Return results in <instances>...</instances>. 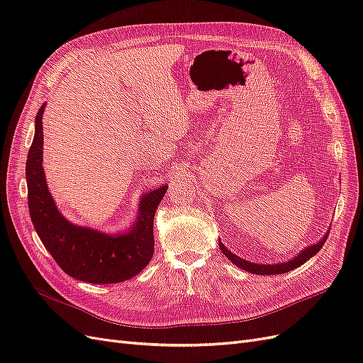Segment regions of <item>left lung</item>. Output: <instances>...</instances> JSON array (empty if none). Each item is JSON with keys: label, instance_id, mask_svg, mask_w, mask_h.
Wrapping results in <instances>:
<instances>
[{"label": "left lung", "instance_id": "1", "mask_svg": "<svg viewBox=\"0 0 363 363\" xmlns=\"http://www.w3.org/2000/svg\"><path fill=\"white\" fill-rule=\"evenodd\" d=\"M327 238H328V233L320 240V242L312 245V247H309V248H306L304 251H301L300 255L296 256V257H294L292 260L284 262V263H276V265H257V263H251V262H248V260L240 259V257H238L236 255H233L232 251H228L223 242H219V248H221V251L224 252L225 257H227L228 260H232L236 267L242 268L244 271L252 272V274H257V276H271V274H284V272H288V271H292V269H295V268L301 267L303 263H306L311 257H313V256L316 255V252L323 248V245L325 244Z\"/></svg>", "mask_w": 363, "mask_h": 363}]
</instances>
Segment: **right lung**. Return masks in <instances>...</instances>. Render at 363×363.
Returning a JSON list of instances; mask_svg holds the SVG:
<instances>
[{"instance_id":"right-lung-1","label":"right lung","mask_w":363,"mask_h":363,"mask_svg":"<svg viewBox=\"0 0 363 363\" xmlns=\"http://www.w3.org/2000/svg\"><path fill=\"white\" fill-rule=\"evenodd\" d=\"M42 104L30 147L26 174L28 208L33 225L52 259L68 276L87 283H119L144 269L155 252L152 221L167 186L142 196L139 216L125 235L108 236L65 219L48 192L42 168Z\"/></svg>"}]
</instances>
